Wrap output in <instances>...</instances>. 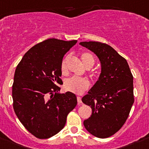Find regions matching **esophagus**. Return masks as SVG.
Segmentation results:
<instances>
[{
    "label": "esophagus",
    "mask_w": 149,
    "mask_h": 149,
    "mask_svg": "<svg viewBox=\"0 0 149 149\" xmlns=\"http://www.w3.org/2000/svg\"><path fill=\"white\" fill-rule=\"evenodd\" d=\"M77 102H78V104H81V103H82L81 97H77Z\"/></svg>",
    "instance_id": "34e87169"
}]
</instances>
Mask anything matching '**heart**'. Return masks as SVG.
Wrapping results in <instances>:
<instances>
[{"instance_id": "1", "label": "heart", "mask_w": 149, "mask_h": 149, "mask_svg": "<svg viewBox=\"0 0 149 149\" xmlns=\"http://www.w3.org/2000/svg\"><path fill=\"white\" fill-rule=\"evenodd\" d=\"M81 59L83 64L87 68H91L95 63V59L93 55L90 52H85L81 55ZM67 60L68 58H65L61 64V71L63 74H67ZM90 86V83L86 78L72 77L67 79L64 83V88L68 91L74 93L80 94L87 90Z\"/></svg>"}]
</instances>
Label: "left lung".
<instances>
[{
  "label": "left lung",
  "mask_w": 149,
  "mask_h": 149,
  "mask_svg": "<svg viewBox=\"0 0 149 149\" xmlns=\"http://www.w3.org/2000/svg\"><path fill=\"white\" fill-rule=\"evenodd\" d=\"M80 45L94 52L102 66L99 80L82 98L92 109L83 124L95 137L106 138L117 132L130 115L134 100L132 74L127 60L110 45L98 42Z\"/></svg>",
  "instance_id": "left-lung-1"
}]
</instances>
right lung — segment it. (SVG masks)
Returning a JSON list of instances; mask_svg holds the SVG:
<instances>
[{
    "label": "right lung",
    "instance_id": "1",
    "mask_svg": "<svg viewBox=\"0 0 149 149\" xmlns=\"http://www.w3.org/2000/svg\"><path fill=\"white\" fill-rule=\"evenodd\" d=\"M77 42L46 39L31 47L17 66L12 85L14 110L25 128L39 139L58 133L77 105L73 93H58V85L63 83V58Z\"/></svg>",
    "mask_w": 149,
    "mask_h": 149
}]
</instances>
